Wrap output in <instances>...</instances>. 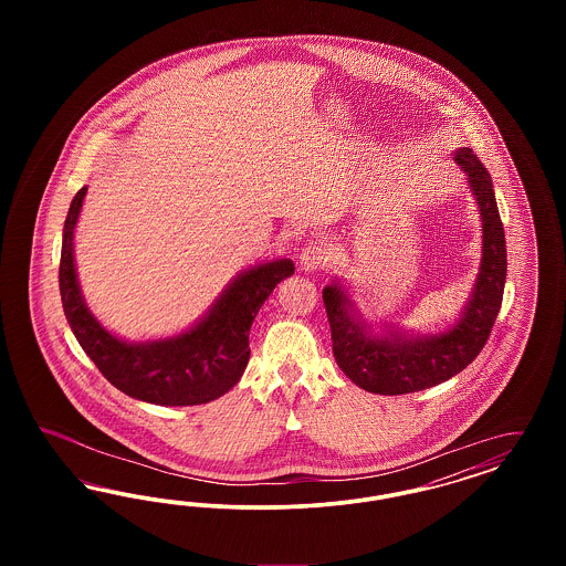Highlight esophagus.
<instances>
[{
  "instance_id": "obj_1",
  "label": "esophagus",
  "mask_w": 566,
  "mask_h": 566,
  "mask_svg": "<svg viewBox=\"0 0 566 566\" xmlns=\"http://www.w3.org/2000/svg\"><path fill=\"white\" fill-rule=\"evenodd\" d=\"M326 261H328V250L323 243L312 242L301 252V268L305 271L321 270L326 265Z\"/></svg>"
}]
</instances>
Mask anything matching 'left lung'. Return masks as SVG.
Segmentation results:
<instances>
[{
  "instance_id": "left-lung-1",
  "label": "left lung",
  "mask_w": 566,
  "mask_h": 566,
  "mask_svg": "<svg viewBox=\"0 0 566 566\" xmlns=\"http://www.w3.org/2000/svg\"><path fill=\"white\" fill-rule=\"evenodd\" d=\"M454 161L469 176V185L478 199L484 243L473 295L462 318L452 328L418 339H407L397 331L377 337L369 333L365 321L360 323V318L352 316L350 298L339 284L324 289L335 360L342 371L367 392L407 395L457 376L482 352L499 316L507 277V248L492 178L471 148L457 150Z\"/></svg>"
}]
</instances>
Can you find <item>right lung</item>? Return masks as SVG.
Instances as JSON below:
<instances>
[{"mask_svg": "<svg viewBox=\"0 0 566 566\" xmlns=\"http://www.w3.org/2000/svg\"><path fill=\"white\" fill-rule=\"evenodd\" d=\"M86 187L72 199L63 227L59 291L65 318L82 350L120 392L146 403L178 407L214 401L242 377L250 358L248 333L277 282L295 273L289 259L243 271L220 295L210 314L190 331L146 344H127L88 312L74 268V229Z\"/></svg>", "mask_w": 566, "mask_h": 566, "instance_id": "1", "label": "right lung"}]
</instances>
